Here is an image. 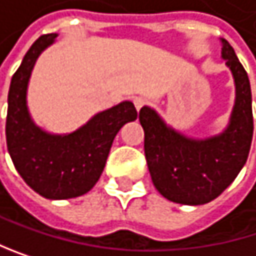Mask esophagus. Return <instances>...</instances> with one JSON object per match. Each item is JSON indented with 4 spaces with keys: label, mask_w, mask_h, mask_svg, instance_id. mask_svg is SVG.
Wrapping results in <instances>:
<instances>
[{
    "label": "esophagus",
    "mask_w": 256,
    "mask_h": 256,
    "mask_svg": "<svg viewBox=\"0 0 256 256\" xmlns=\"http://www.w3.org/2000/svg\"><path fill=\"white\" fill-rule=\"evenodd\" d=\"M132 102H134V106H136V110L138 111L140 108H142V106L146 104V99H144V98H134V100H132Z\"/></svg>",
    "instance_id": "1"
}]
</instances>
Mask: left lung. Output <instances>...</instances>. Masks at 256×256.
I'll return each instance as SVG.
<instances>
[{
	"instance_id": "obj_1",
	"label": "left lung",
	"mask_w": 256,
	"mask_h": 256,
	"mask_svg": "<svg viewBox=\"0 0 256 256\" xmlns=\"http://www.w3.org/2000/svg\"><path fill=\"white\" fill-rule=\"evenodd\" d=\"M222 44L236 92L229 125L222 134L190 138L170 128L150 106L138 112L152 183L174 203L197 206L212 202L235 180L249 156L254 136L250 84L230 44L226 40Z\"/></svg>"
}]
</instances>
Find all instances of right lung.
Wrapping results in <instances>:
<instances>
[{
    "instance_id": "right-lung-1",
    "label": "right lung",
    "mask_w": 256,
    "mask_h": 256,
    "mask_svg": "<svg viewBox=\"0 0 256 256\" xmlns=\"http://www.w3.org/2000/svg\"><path fill=\"white\" fill-rule=\"evenodd\" d=\"M56 36L50 33L38 38L12 76L6 138L16 171L34 192L50 200H66L86 194L98 183L114 137L126 122L137 119V111L125 100L64 136L36 126L27 108V85L38 56Z\"/></svg>"
}]
</instances>
